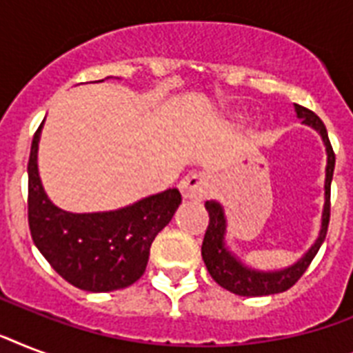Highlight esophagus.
Listing matches in <instances>:
<instances>
[{
	"label": "esophagus",
	"mask_w": 353,
	"mask_h": 353,
	"mask_svg": "<svg viewBox=\"0 0 353 353\" xmlns=\"http://www.w3.org/2000/svg\"><path fill=\"white\" fill-rule=\"evenodd\" d=\"M210 188H212V183L207 174H188L179 183L183 198L194 199V201H201L203 198H207Z\"/></svg>",
	"instance_id": "obj_1"
}]
</instances>
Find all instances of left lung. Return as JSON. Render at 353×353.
Returning <instances> with one entry per match:
<instances>
[{"mask_svg":"<svg viewBox=\"0 0 353 353\" xmlns=\"http://www.w3.org/2000/svg\"><path fill=\"white\" fill-rule=\"evenodd\" d=\"M296 117L302 119L304 124L312 126L317 130L323 137V143L326 146V155H328V163H326V181H324V209H323V220H321V232L319 238L315 240L304 256L295 262L293 265L279 271H258V269L247 268L245 263L241 262L240 258L236 256L234 252L229 251L225 245V232H227V220L223 207L218 201H207L205 209L209 212V227L205 232L203 245H201V256L203 262L209 269L210 276L231 293L241 296H262V295H274V293H282V291L290 290L291 285L295 284L296 280L301 279L302 274L306 273L307 265L312 263L315 254L319 252L323 245L326 232H328L330 223V187H332V177H334L335 168V154L332 144H330L328 132L324 122L304 106L295 104Z\"/></svg>","mask_w":353,"mask_h":353,"instance_id":"obj_1","label":"left lung"}]
</instances>
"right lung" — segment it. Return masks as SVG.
I'll return each mask as SVG.
<instances>
[{
	"mask_svg": "<svg viewBox=\"0 0 353 353\" xmlns=\"http://www.w3.org/2000/svg\"><path fill=\"white\" fill-rule=\"evenodd\" d=\"M36 130L29 157V229L38 251L69 284L84 291L122 290L143 276L150 247L181 203L177 188L110 212L74 214L47 198L38 174Z\"/></svg>",
	"mask_w": 353,
	"mask_h": 353,
	"instance_id": "add662e5",
	"label": "right lung"
}]
</instances>
